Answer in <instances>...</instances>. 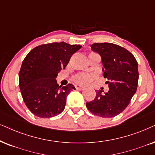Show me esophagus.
<instances>
[{
    "instance_id": "obj_1",
    "label": "esophagus",
    "mask_w": 155,
    "mask_h": 155,
    "mask_svg": "<svg viewBox=\"0 0 155 155\" xmlns=\"http://www.w3.org/2000/svg\"><path fill=\"white\" fill-rule=\"evenodd\" d=\"M76 89H78V90H84L86 89V87L85 86H83V85H76Z\"/></svg>"
}]
</instances>
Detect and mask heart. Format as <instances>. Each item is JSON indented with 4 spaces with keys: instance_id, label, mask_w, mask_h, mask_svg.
Segmentation results:
<instances>
[{
    "instance_id": "obj_1",
    "label": "heart",
    "mask_w": 155,
    "mask_h": 155,
    "mask_svg": "<svg viewBox=\"0 0 155 155\" xmlns=\"http://www.w3.org/2000/svg\"><path fill=\"white\" fill-rule=\"evenodd\" d=\"M91 79H92V76L91 75H89V74H79V75L75 76L74 79V81H75L76 84H88L89 82L91 81Z\"/></svg>"
}]
</instances>
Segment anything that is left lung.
Returning <instances> with one entry per match:
<instances>
[{"label":"left lung","instance_id":"obj_1","mask_svg":"<svg viewBox=\"0 0 155 155\" xmlns=\"http://www.w3.org/2000/svg\"><path fill=\"white\" fill-rule=\"evenodd\" d=\"M91 48L100 55L104 77L109 80V90L104 94L98 90L95 99L86 105L94 114L111 118L122 112L136 93L138 64L132 54L117 44L96 43Z\"/></svg>","mask_w":155,"mask_h":155}]
</instances>
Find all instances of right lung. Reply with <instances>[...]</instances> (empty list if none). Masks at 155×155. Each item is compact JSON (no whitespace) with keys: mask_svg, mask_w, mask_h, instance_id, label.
<instances>
[{"mask_svg":"<svg viewBox=\"0 0 155 155\" xmlns=\"http://www.w3.org/2000/svg\"><path fill=\"white\" fill-rule=\"evenodd\" d=\"M81 48L54 42L37 46L25 56L19 72V87L25 105L35 116L49 118L64 111L66 97L75 87L71 84L59 87L56 77Z\"/></svg>","mask_w":155,"mask_h":155,"instance_id":"add662e5","label":"right lung"}]
</instances>
